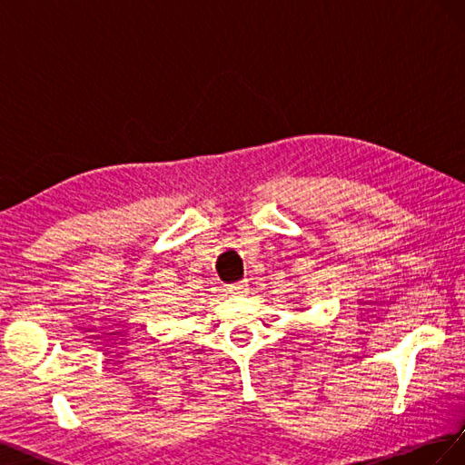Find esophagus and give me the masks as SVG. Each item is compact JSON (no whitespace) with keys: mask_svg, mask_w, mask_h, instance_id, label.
Wrapping results in <instances>:
<instances>
[{"mask_svg":"<svg viewBox=\"0 0 465 465\" xmlns=\"http://www.w3.org/2000/svg\"><path fill=\"white\" fill-rule=\"evenodd\" d=\"M227 289L232 294H244V292H248V281H238V283H232Z\"/></svg>","mask_w":465,"mask_h":465,"instance_id":"esophagus-1","label":"esophagus"}]
</instances>
